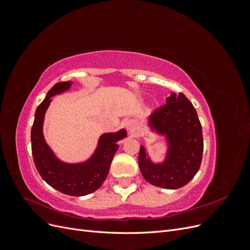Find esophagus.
<instances>
[{"label":"esophagus","mask_w":250,"mask_h":250,"mask_svg":"<svg viewBox=\"0 0 250 250\" xmlns=\"http://www.w3.org/2000/svg\"><path fill=\"white\" fill-rule=\"evenodd\" d=\"M125 126H126L127 131L129 132V133H133L135 130H137V128H138V124H137V122H135L134 120H128L127 122H126V124H125Z\"/></svg>","instance_id":"34e87169"}]
</instances>
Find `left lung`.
Here are the masks:
<instances>
[{
    "label": "left lung",
    "instance_id": "8db88e82",
    "mask_svg": "<svg viewBox=\"0 0 250 250\" xmlns=\"http://www.w3.org/2000/svg\"><path fill=\"white\" fill-rule=\"evenodd\" d=\"M166 103L149 116V126L166 135L168 150L165 161L154 164L144 146L140 148V170L149 184L164 188L186 186L198 172L203 153L200 121L193 104L184 94L172 93Z\"/></svg>",
    "mask_w": 250,
    "mask_h": 250
}]
</instances>
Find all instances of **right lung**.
Listing matches in <instances>:
<instances>
[{
	"label": "right lung",
	"mask_w": 250,
	"mask_h": 250,
	"mask_svg": "<svg viewBox=\"0 0 250 250\" xmlns=\"http://www.w3.org/2000/svg\"><path fill=\"white\" fill-rule=\"evenodd\" d=\"M72 82H58L39 105L31 129V146L35 167L42 178L57 191L70 196H84L99 188L106 178L118 142L127 137L125 129L102 134L97 149L89 160L79 164L63 163L55 156L44 141L42 125L51 97L69 89Z\"/></svg>",
	"instance_id": "right-lung-1"
}]
</instances>
